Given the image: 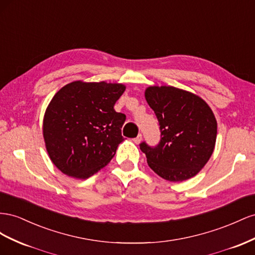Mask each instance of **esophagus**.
I'll return each mask as SVG.
<instances>
[{"label": "esophagus", "instance_id": "1", "mask_svg": "<svg viewBox=\"0 0 255 255\" xmlns=\"http://www.w3.org/2000/svg\"><path fill=\"white\" fill-rule=\"evenodd\" d=\"M142 141V134H137L134 139H133V142L135 143V144H139L140 142Z\"/></svg>", "mask_w": 255, "mask_h": 255}]
</instances>
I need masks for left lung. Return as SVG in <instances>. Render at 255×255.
<instances>
[{
    "mask_svg": "<svg viewBox=\"0 0 255 255\" xmlns=\"http://www.w3.org/2000/svg\"><path fill=\"white\" fill-rule=\"evenodd\" d=\"M144 96L161 131L155 148L140 145L148 166L174 183L195 176L215 149L217 121L213 110L200 96L174 86H148Z\"/></svg>",
    "mask_w": 255,
    "mask_h": 255,
    "instance_id": "obj_1",
    "label": "left lung"
}]
</instances>
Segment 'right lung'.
Returning a JSON list of instances; mask_svg holds the SVG:
<instances>
[{
	"instance_id": "right-lung-1",
	"label": "right lung",
	"mask_w": 255,
	"mask_h": 255,
	"mask_svg": "<svg viewBox=\"0 0 255 255\" xmlns=\"http://www.w3.org/2000/svg\"><path fill=\"white\" fill-rule=\"evenodd\" d=\"M125 90L122 83L78 80L51 99L42 135L51 161L65 175L86 179L114 157L124 141L121 128L126 120L114 105Z\"/></svg>"
}]
</instances>
